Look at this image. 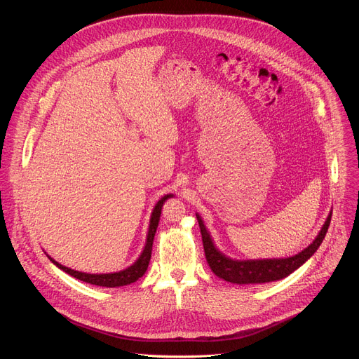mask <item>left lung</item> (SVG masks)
Wrapping results in <instances>:
<instances>
[{
	"label": "left lung",
	"mask_w": 359,
	"mask_h": 359,
	"mask_svg": "<svg viewBox=\"0 0 359 359\" xmlns=\"http://www.w3.org/2000/svg\"><path fill=\"white\" fill-rule=\"evenodd\" d=\"M330 213L325 224L323 226L320 234L305 250L298 252L294 257L288 259H280V260H252V262H237L230 260L226 255H223L213 244L206 227H204L201 219L197 216L200 231H201V240H203V248L204 254H206V260L212 271L234 284H260V283H270L281 280L287 276H290L292 271H295L299 266H302L311 255L318 250L323 240L325 238V234L328 231L330 223H331Z\"/></svg>",
	"instance_id": "left-lung-1"
}]
</instances>
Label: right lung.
Returning a JSON list of instances; mask_svg holds the SVG:
<instances>
[{
  "instance_id": "obj_1",
  "label": "right lung",
  "mask_w": 359,
  "mask_h": 359,
  "mask_svg": "<svg viewBox=\"0 0 359 359\" xmlns=\"http://www.w3.org/2000/svg\"><path fill=\"white\" fill-rule=\"evenodd\" d=\"M172 197V194L165 196L162 200L158 201V204L155 206V210L151 213V219H150V226H149V233H147V240H146V245L144 250L142 252L140 257L137 259V262L130 266L129 269L119 271V273H114V274H86V273H79L75 270H71L68 267L61 266L60 263L54 262L50 259L58 269H61L62 271L68 273L69 276L88 283V284H93V285H99V287H108V288H114V287H122V285H128L135 283L136 280H139L147 270L150 257H151V245H153V238H155V233L159 224V219H161V213H162V206L163 203Z\"/></svg>"
}]
</instances>
